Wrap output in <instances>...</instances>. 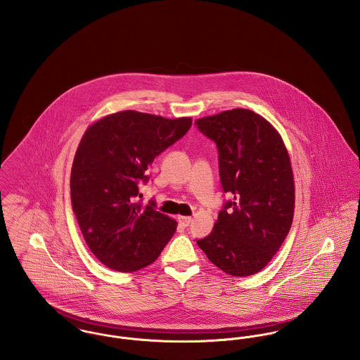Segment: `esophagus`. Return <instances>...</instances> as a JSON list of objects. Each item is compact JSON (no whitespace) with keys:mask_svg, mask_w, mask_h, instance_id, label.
I'll list each match as a JSON object with an SVG mask.
<instances>
[{"mask_svg":"<svg viewBox=\"0 0 360 360\" xmlns=\"http://www.w3.org/2000/svg\"><path fill=\"white\" fill-rule=\"evenodd\" d=\"M177 219H179V223H180L183 227H187V226L190 224V221H191V217H190V216H179Z\"/></svg>","mask_w":360,"mask_h":360,"instance_id":"1","label":"esophagus"}]
</instances>
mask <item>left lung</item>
I'll return each instance as SVG.
<instances>
[{
    "label": "left lung",
    "instance_id": "obj_1",
    "mask_svg": "<svg viewBox=\"0 0 360 360\" xmlns=\"http://www.w3.org/2000/svg\"><path fill=\"white\" fill-rule=\"evenodd\" d=\"M195 124L216 143L221 187L233 198L197 244L224 273L257 274L292 224L295 186L287 147L270 122L244 108L197 119Z\"/></svg>",
    "mask_w": 360,
    "mask_h": 360
}]
</instances>
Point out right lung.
<instances>
[{"instance_id":"right-lung-1","label":"right lung","mask_w":360,"mask_h":360,"mask_svg":"<svg viewBox=\"0 0 360 360\" xmlns=\"http://www.w3.org/2000/svg\"><path fill=\"white\" fill-rule=\"evenodd\" d=\"M191 124V117L122 110L84 131L72 165V207L90 251L106 267L137 271L155 262L173 237L177 221L136 197L155 156Z\"/></svg>"}]
</instances>
